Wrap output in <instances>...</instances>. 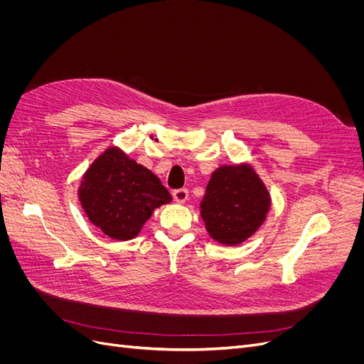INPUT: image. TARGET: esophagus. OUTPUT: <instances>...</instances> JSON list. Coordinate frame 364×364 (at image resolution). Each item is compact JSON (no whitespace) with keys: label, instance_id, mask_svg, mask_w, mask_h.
I'll use <instances>...</instances> for the list:
<instances>
[{"label":"esophagus","instance_id":"1","mask_svg":"<svg viewBox=\"0 0 364 364\" xmlns=\"http://www.w3.org/2000/svg\"><path fill=\"white\" fill-rule=\"evenodd\" d=\"M172 196H174L176 202L178 203H184L188 198V190L187 188H177L174 190V193H172Z\"/></svg>","mask_w":364,"mask_h":364}]
</instances>
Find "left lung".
<instances>
[{
	"label": "left lung",
	"mask_w": 364,
	"mask_h": 364,
	"mask_svg": "<svg viewBox=\"0 0 364 364\" xmlns=\"http://www.w3.org/2000/svg\"><path fill=\"white\" fill-rule=\"evenodd\" d=\"M270 195L247 166L218 168L206 187L200 214L209 235L223 245H239L264 223Z\"/></svg>",
	"instance_id": "1"
}]
</instances>
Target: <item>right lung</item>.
I'll return each mask as SVG.
<instances>
[{
    "mask_svg": "<svg viewBox=\"0 0 364 364\" xmlns=\"http://www.w3.org/2000/svg\"><path fill=\"white\" fill-rule=\"evenodd\" d=\"M80 200L90 221L105 235L129 240L140 233L153 209L172 198L147 168L110 147L84 174Z\"/></svg>",
    "mask_w": 364,
    "mask_h": 364,
    "instance_id": "obj_1",
    "label": "right lung"
}]
</instances>
